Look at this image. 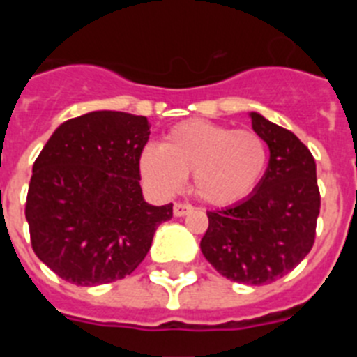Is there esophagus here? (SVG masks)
<instances>
[{
  "instance_id": "1",
  "label": "esophagus",
  "mask_w": 357,
  "mask_h": 357,
  "mask_svg": "<svg viewBox=\"0 0 357 357\" xmlns=\"http://www.w3.org/2000/svg\"><path fill=\"white\" fill-rule=\"evenodd\" d=\"M189 213H193V206H189V204H175V206H173V214H175L176 218L188 216Z\"/></svg>"
}]
</instances>
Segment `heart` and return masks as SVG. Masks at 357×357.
I'll return each instance as SVG.
<instances>
[{
  "mask_svg": "<svg viewBox=\"0 0 357 357\" xmlns=\"http://www.w3.org/2000/svg\"><path fill=\"white\" fill-rule=\"evenodd\" d=\"M266 141L254 130L189 119L168 130L160 146L143 150L139 169L150 188L173 195L191 175L198 200L225 207L247 198L268 168Z\"/></svg>",
  "mask_w": 357,
  "mask_h": 357,
  "instance_id": "1",
  "label": "heart"
}]
</instances>
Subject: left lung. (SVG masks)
<instances>
[{
  "mask_svg": "<svg viewBox=\"0 0 357 357\" xmlns=\"http://www.w3.org/2000/svg\"><path fill=\"white\" fill-rule=\"evenodd\" d=\"M270 160L259 185L245 200L209 211L200 248L227 279L261 286L291 272L309 254L317 234L320 191L311 151L293 132L250 112Z\"/></svg>",
  "mask_w": 357,
  "mask_h": 357,
  "instance_id": "8db88e82",
  "label": "left lung"
}]
</instances>
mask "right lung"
<instances>
[{
	"instance_id": "add662e5",
	"label": "right lung",
	"mask_w": 357,
	"mask_h": 357,
	"mask_svg": "<svg viewBox=\"0 0 357 357\" xmlns=\"http://www.w3.org/2000/svg\"><path fill=\"white\" fill-rule=\"evenodd\" d=\"M144 116L93 110L56 128L33 162L26 197L31 248L61 279L100 286L130 275L173 206H150L139 159Z\"/></svg>"
}]
</instances>
